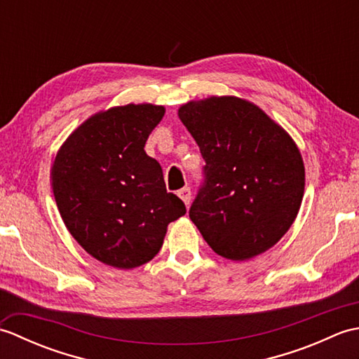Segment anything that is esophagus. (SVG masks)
<instances>
[{
  "label": "esophagus",
  "instance_id": "1",
  "mask_svg": "<svg viewBox=\"0 0 359 359\" xmlns=\"http://www.w3.org/2000/svg\"><path fill=\"white\" fill-rule=\"evenodd\" d=\"M179 194V197L182 201H184V203L187 205H189V202H191V189H189V187H185V188H182L180 191L177 193Z\"/></svg>",
  "mask_w": 359,
  "mask_h": 359
}]
</instances>
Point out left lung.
I'll use <instances>...</instances> for the list:
<instances>
[{"label":"left lung","mask_w":359,"mask_h":359,"mask_svg":"<svg viewBox=\"0 0 359 359\" xmlns=\"http://www.w3.org/2000/svg\"><path fill=\"white\" fill-rule=\"evenodd\" d=\"M199 144L203 184L189 219L219 256L247 261L271 248L301 208L306 170L285 129L238 97H210L179 108Z\"/></svg>","instance_id":"8db88e82"}]
</instances>
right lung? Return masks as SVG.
Segmentation results:
<instances>
[{
	"instance_id": "1",
	"label": "right lung",
	"mask_w": 359,
	"mask_h": 359,
	"mask_svg": "<svg viewBox=\"0 0 359 359\" xmlns=\"http://www.w3.org/2000/svg\"><path fill=\"white\" fill-rule=\"evenodd\" d=\"M163 116V106L149 103L98 112L67 137L52 165V191L66 228L114 269L149 262L168 224L187 212L166 191L162 166L144 152Z\"/></svg>"
}]
</instances>
